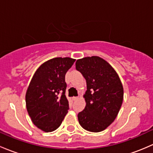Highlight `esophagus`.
<instances>
[{
	"label": "esophagus",
	"instance_id": "obj_1",
	"mask_svg": "<svg viewBox=\"0 0 153 153\" xmlns=\"http://www.w3.org/2000/svg\"><path fill=\"white\" fill-rule=\"evenodd\" d=\"M72 99H73L74 101H76V100H79V97H74Z\"/></svg>",
	"mask_w": 153,
	"mask_h": 153
}]
</instances>
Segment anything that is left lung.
<instances>
[{"label":"left lung","mask_w":153,"mask_h":153,"mask_svg":"<svg viewBox=\"0 0 153 153\" xmlns=\"http://www.w3.org/2000/svg\"><path fill=\"white\" fill-rule=\"evenodd\" d=\"M76 69L87 83L86 105L78 113L80 125L90 132L105 130L117 116L123 101L124 90L116 71L100 56L77 59Z\"/></svg>","instance_id":"8db88e82"}]
</instances>
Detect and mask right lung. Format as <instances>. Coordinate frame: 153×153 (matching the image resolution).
<instances>
[{"label": "right lung", "instance_id": "right-lung-1", "mask_svg": "<svg viewBox=\"0 0 153 153\" xmlns=\"http://www.w3.org/2000/svg\"><path fill=\"white\" fill-rule=\"evenodd\" d=\"M76 59L56 57L36 71L26 94L28 113L39 129L52 132L62 124L69 109L65 74Z\"/></svg>", "mask_w": 153, "mask_h": 153}]
</instances>
